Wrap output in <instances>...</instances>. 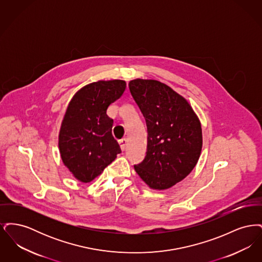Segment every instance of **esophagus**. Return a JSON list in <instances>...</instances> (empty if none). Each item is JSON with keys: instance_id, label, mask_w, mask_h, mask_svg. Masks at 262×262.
Returning a JSON list of instances; mask_svg holds the SVG:
<instances>
[{"instance_id": "1", "label": "esophagus", "mask_w": 262, "mask_h": 262, "mask_svg": "<svg viewBox=\"0 0 262 262\" xmlns=\"http://www.w3.org/2000/svg\"><path fill=\"white\" fill-rule=\"evenodd\" d=\"M119 143L121 145V149L124 151L126 148V145H127V139L126 138H123V139L119 140Z\"/></svg>"}]
</instances>
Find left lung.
Instances as JSON below:
<instances>
[{
  "instance_id": "left-lung-1",
  "label": "left lung",
  "mask_w": 262,
  "mask_h": 262,
  "mask_svg": "<svg viewBox=\"0 0 262 262\" xmlns=\"http://www.w3.org/2000/svg\"><path fill=\"white\" fill-rule=\"evenodd\" d=\"M128 88L147 127L146 155L135 170L151 188L173 187L200 159V120L187 100L160 81L137 78Z\"/></svg>"
}]
</instances>
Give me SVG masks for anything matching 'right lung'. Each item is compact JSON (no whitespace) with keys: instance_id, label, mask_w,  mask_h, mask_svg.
I'll list each match as a JSON object with an SVG mask.
<instances>
[{"instance_id":"right-lung-1","label":"right lung","mask_w":262,"mask_h":262,"mask_svg":"<svg viewBox=\"0 0 262 262\" xmlns=\"http://www.w3.org/2000/svg\"><path fill=\"white\" fill-rule=\"evenodd\" d=\"M125 89V81L120 79L92 82L79 89L68 106L59 148L64 166L82 183L94 180L122 152L107 109Z\"/></svg>"}]
</instances>
